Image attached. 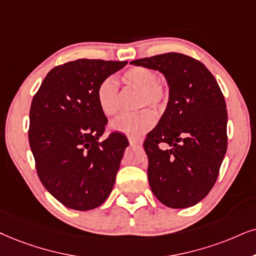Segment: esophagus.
<instances>
[{
	"instance_id": "1",
	"label": "esophagus",
	"mask_w": 256,
	"mask_h": 256,
	"mask_svg": "<svg viewBox=\"0 0 256 256\" xmlns=\"http://www.w3.org/2000/svg\"><path fill=\"white\" fill-rule=\"evenodd\" d=\"M128 142H130L131 145H140L142 144L140 139L134 138V137H128Z\"/></svg>"
}]
</instances>
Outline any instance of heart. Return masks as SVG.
I'll return each instance as SVG.
<instances>
[{"label":"heart","mask_w":256,"mask_h":256,"mask_svg":"<svg viewBox=\"0 0 256 256\" xmlns=\"http://www.w3.org/2000/svg\"><path fill=\"white\" fill-rule=\"evenodd\" d=\"M122 80L125 86L138 90L137 108H151L154 112H160L166 108L169 93L166 87L158 80V74L154 70L142 66L132 67L125 70ZM96 100L106 116L113 117L118 114L120 110V93L118 84L113 78H106L99 84ZM154 124V114L148 110H142L117 118L112 122V128L130 137H139L150 130Z\"/></svg>","instance_id":"obj_1"}]
</instances>
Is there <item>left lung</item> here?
I'll return each mask as SVG.
<instances>
[{
	"instance_id": "obj_1",
	"label": "left lung",
	"mask_w": 256,
	"mask_h": 256,
	"mask_svg": "<svg viewBox=\"0 0 256 256\" xmlns=\"http://www.w3.org/2000/svg\"><path fill=\"white\" fill-rule=\"evenodd\" d=\"M130 64L158 70L169 86L166 111L144 142L152 192L169 208L195 206L214 186L227 151L224 96L204 64L184 54Z\"/></svg>"
}]
</instances>
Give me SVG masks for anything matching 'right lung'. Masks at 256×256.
I'll use <instances>...</instances> for the list:
<instances>
[{"instance_id": "right-lung-1", "label": "right lung", "mask_w": 256, "mask_h": 256, "mask_svg": "<svg viewBox=\"0 0 256 256\" xmlns=\"http://www.w3.org/2000/svg\"><path fill=\"white\" fill-rule=\"evenodd\" d=\"M128 61L79 59L54 67L34 96L29 145L41 183L67 208L86 212L108 200L128 140L113 132L99 142L108 118L99 84Z\"/></svg>"}]
</instances>
